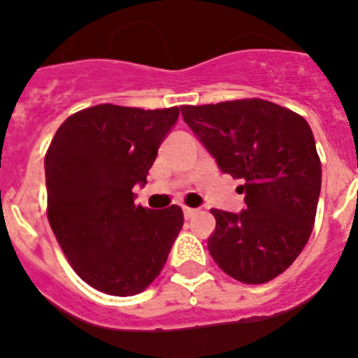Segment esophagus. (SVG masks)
Masks as SVG:
<instances>
[{
    "label": "esophagus",
    "instance_id": "1",
    "mask_svg": "<svg viewBox=\"0 0 358 358\" xmlns=\"http://www.w3.org/2000/svg\"><path fill=\"white\" fill-rule=\"evenodd\" d=\"M194 208H189V207H183V215H185V219H191L192 215H194Z\"/></svg>",
    "mask_w": 358,
    "mask_h": 358
}]
</instances>
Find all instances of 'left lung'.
I'll return each mask as SVG.
<instances>
[{
	"mask_svg": "<svg viewBox=\"0 0 358 358\" xmlns=\"http://www.w3.org/2000/svg\"><path fill=\"white\" fill-rule=\"evenodd\" d=\"M183 121L224 175L243 180L246 208H212L207 246L231 278L266 283L283 273L312 234L321 162L301 115L266 99L182 107Z\"/></svg>",
	"mask_w": 358,
	"mask_h": 358,
	"instance_id": "left-lung-1",
	"label": "left lung"
}]
</instances>
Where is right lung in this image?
I'll return each instance as SVG.
<instances>
[{"instance_id": "obj_1", "label": "right lung", "mask_w": 358, "mask_h": 358, "mask_svg": "<svg viewBox=\"0 0 358 358\" xmlns=\"http://www.w3.org/2000/svg\"><path fill=\"white\" fill-rule=\"evenodd\" d=\"M180 108L96 105L69 115L44 159L48 219L80 278L112 296H134L162 271L183 227L178 205H135Z\"/></svg>"}]
</instances>
